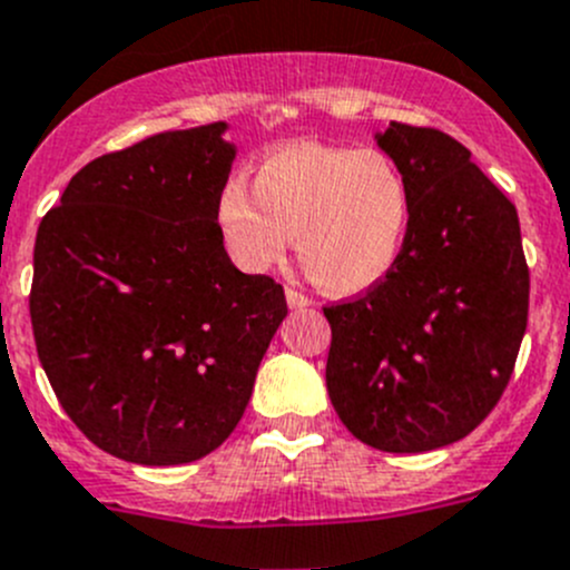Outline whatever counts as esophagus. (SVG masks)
Listing matches in <instances>:
<instances>
[{"mask_svg": "<svg viewBox=\"0 0 570 570\" xmlns=\"http://www.w3.org/2000/svg\"><path fill=\"white\" fill-rule=\"evenodd\" d=\"M286 303H289V308H295V312H303V308L312 306V301L295 289H286Z\"/></svg>", "mask_w": 570, "mask_h": 570, "instance_id": "1", "label": "esophagus"}]
</instances>
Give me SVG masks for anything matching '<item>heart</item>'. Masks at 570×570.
<instances>
[{
    "instance_id": "heart-1",
    "label": "heart",
    "mask_w": 570,
    "mask_h": 570,
    "mask_svg": "<svg viewBox=\"0 0 570 570\" xmlns=\"http://www.w3.org/2000/svg\"><path fill=\"white\" fill-rule=\"evenodd\" d=\"M253 194L230 180L217 200L219 236L236 267L267 273L295 236L308 278L334 297L386 281L412 225L406 175L381 150L281 147L258 161Z\"/></svg>"
}]
</instances>
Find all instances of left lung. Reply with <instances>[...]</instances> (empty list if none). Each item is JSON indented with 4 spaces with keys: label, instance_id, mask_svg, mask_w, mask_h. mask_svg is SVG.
<instances>
[{
    "label": "left lung",
    "instance_id": "8db88e82",
    "mask_svg": "<svg viewBox=\"0 0 570 570\" xmlns=\"http://www.w3.org/2000/svg\"><path fill=\"white\" fill-rule=\"evenodd\" d=\"M375 145L406 175L412 225L386 281L325 308V384L353 438L423 454L499 403L527 331L529 269L515 206L468 147L397 121Z\"/></svg>",
    "mask_w": 570,
    "mask_h": 570
}]
</instances>
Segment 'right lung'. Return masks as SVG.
Instances as JSON below:
<instances>
[{"instance_id":"obj_1","label":"right lung","mask_w":570,"mask_h":570,"mask_svg":"<svg viewBox=\"0 0 570 570\" xmlns=\"http://www.w3.org/2000/svg\"><path fill=\"white\" fill-rule=\"evenodd\" d=\"M228 121L94 158L38 225L30 317L75 425L136 465H186L228 440L286 317L284 289L234 267L217 200Z\"/></svg>"}]
</instances>
